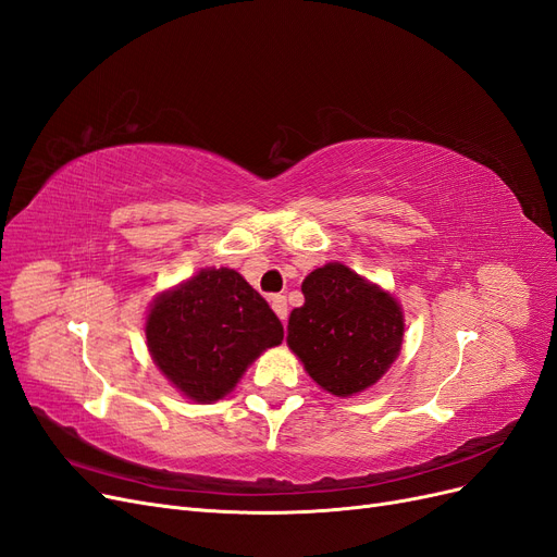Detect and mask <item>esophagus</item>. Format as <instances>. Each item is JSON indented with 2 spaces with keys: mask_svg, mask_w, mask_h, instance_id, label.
I'll use <instances>...</instances> for the list:
<instances>
[{
  "mask_svg": "<svg viewBox=\"0 0 557 557\" xmlns=\"http://www.w3.org/2000/svg\"><path fill=\"white\" fill-rule=\"evenodd\" d=\"M270 301H272L274 313H276V315L281 318V322L285 324V322H287V299H285V295H272Z\"/></svg>",
  "mask_w": 557,
  "mask_h": 557,
  "instance_id": "esophagus-1",
  "label": "esophagus"
}]
</instances>
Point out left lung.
I'll list each match as a JSON object with an SVG mask.
<instances>
[{
	"label": "left lung",
	"mask_w": 557,
	"mask_h": 557,
	"mask_svg": "<svg viewBox=\"0 0 557 557\" xmlns=\"http://www.w3.org/2000/svg\"><path fill=\"white\" fill-rule=\"evenodd\" d=\"M304 306L287 320V345L334 396H352L387 373L400 352L403 311L382 287L330 262L301 283Z\"/></svg>",
	"instance_id": "1"
}]
</instances>
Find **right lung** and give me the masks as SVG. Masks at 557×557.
Masks as SVG:
<instances>
[{
    "label": "right lung",
    "mask_w": 557,
    "mask_h": 557,
    "mask_svg": "<svg viewBox=\"0 0 557 557\" xmlns=\"http://www.w3.org/2000/svg\"><path fill=\"white\" fill-rule=\"evenodd\" d=\"M147 348L186 398L212 403L233 392L260 352L283 341V324L235 270H200L157 297Z\"/></svg>",
    "instance_id": "1"
}]
</instances>
